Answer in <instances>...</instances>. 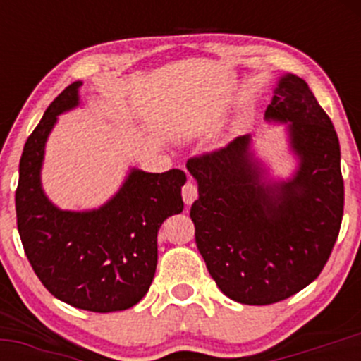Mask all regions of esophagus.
Returning a JSON list of instances; mask_svg holds the SVG:
<instances>
[{"instance_id": "esophagus-1", "label": "esophagus", "mask_w": 361, "mask_h": 361, "mask_svg": "<svg viewBox=\"0 0 361 361\" xmlns=\"http://www.w3.org/2000/svg\"><path fill=\"white\" fill-rule=\"evenodd\" d=\"M181 197H183V202L187 204V206H190V204L197 199V187H195L192 181L185 183L183 188H181Z\"/></svg>"}]
</instances>
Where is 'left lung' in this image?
I'll return each instance as SVG.
<instances>
[{"label": "left lung", "mask_w": 361, "mask_h": 361, "mask_svg": "<svg viewBox=\"0 0 361 361\" xmlns=\"http://www.w3.org/2000/svg\"><path fill=\"white\" fill-rule=\"evenodd\" d=\"M267 122L286 123L298 166L292 178L265 181L251 136L194 157L195 243L211 278L228 298L248 305L285 300L325 267L344 209L341 147L332 120L298 76H281Z\"/></svg>", "instance_id": "left-lung-1"}]
</instances>
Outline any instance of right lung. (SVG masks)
Instances as JSON below:
<instances>
[{
	"label": "right lung",
	"mask_w": 361,
	"mask_h": 361,
	"mask_svg": "<svg viewBox=\"0 0 361 361\" xmlns=\"http://www.w3.org/2000/svg\"><path fill=\"white\" fill-rule=\"evenodd\" d=\"M73 82L47 108L24 145L16 192L17 228L25 257L47 290L92 312L136 305L154 281L157 234L167 216L183 211L181 169H130L115 195L97 209H59L42 188L45 145L61 113L80 104Z\"/></svg>",
	"instance_id": "1"
}]
</instances>
